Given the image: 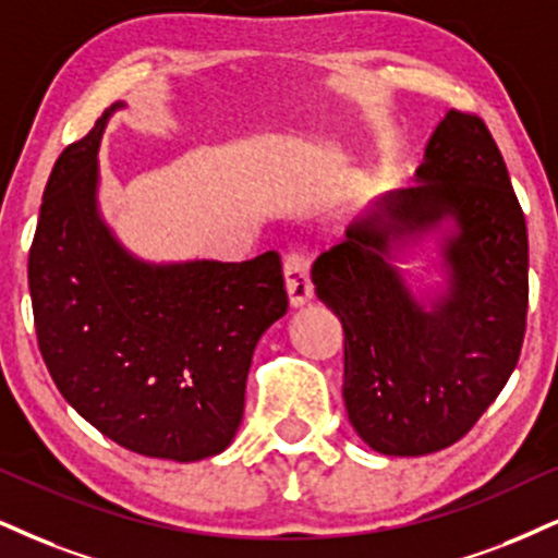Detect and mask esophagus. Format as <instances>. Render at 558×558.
I'll use <instances>...</instances> for the list:
<instances>
[{
  "label": "esophagus",
  "mask_w": 558,
  "mask_h": 558,
  "mask_svg": "<svg viewBox=\"0 0 558 558\" xmlns=\"http://www.w3.org/2000/svg\"><path fill=\"white\" fill-rule=\"evenodd\" d=\"M284 284L294 307L305 305V302L313 298L311 258H307L302 251H290L284 256Z\"/></svg>",
  "instance_id": "34e87169"
}]
</instances>
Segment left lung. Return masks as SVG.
I'll return each instance as SVG.
<instances>
[{
	"mask_svg": "<svg viewBox=\"0 0 558 558\" xmlns=\"http://www.w3.org/2000/svg\"><path fill=\"white\" fill-rule=\"evenodd\" d=\"M418 185L313 264L315 294L343 328V403L383 456H426L473 429L520 360L527 318V227L497 142L476 113L447 111ZM452 216L453 284L426 314L387 264L389 240Z\"/></svg>",
	"mask_w": 558,
	"mask_h": 558,
	"instance_id": "8db88e82",
	"label": "left lung"
}]
</instances>
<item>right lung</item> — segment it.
I'll list each match as a JSON object with an SVG mask.
<instances>
[{"instance_id":"1","label":"right lung","mask_w":558,"mask_h":558,"mask_svg":"<svg viewBox=\"0 0 558 558\" xmlns=\"http://www.w3.org/2000/svg\"><path fill=\"white\" fill-rule=\"evenodd\" d=\"M113 108L48 175L27 258L38 349L95 429L140 456L191 463L235 437L253 349L290 305L281 258L147 266L129 256L95 206Z\"/></svg>"}]
</instances>
